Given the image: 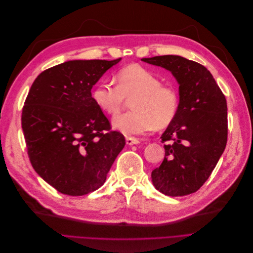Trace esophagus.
Masks as SVG:
<instances>
[{
  "instance_id": "34e87169",
  "label": "esophagus",
  "mask_w": 253,
  "mask_h": 253,
  "mask_svg": "<svg viewBox=\"0 0 253 253\" xmlns=\"http://www.w3.org/2000/svg\"><path fill=\"white\" fill-rule=\"evenodd\" d=\"M126 144H128V145H133V144H138L140 141H139V139H137V138H135V137H126Z\"/></svg>"
}]
</instances>
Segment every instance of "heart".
<instances>
[{"mask_svg":"<svg viewBox=\"0 0 253 253\" xmlns=\"http://www.w3.org/2000/svg\"><path fill=\"white\" fill-rule=\"evenodd\" d=\"M117 84L100 81L91 97L102 112L114 116L126 99H131L132 111L118 115L114 127L125 134H142L153 128L169 126L177 116L180 97L177 88L162 84L157 76L140 65H128L117 73Z\"/></svg>","mask_w":253,"mask_h":253,"instance_id":"obj_1","label":"heart"}]
</instances>
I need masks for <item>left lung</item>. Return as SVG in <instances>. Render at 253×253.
<instances>
[{
	"mask_svg": "<svg viewBox=\"0 0 253 253\" xmlns=\"http://www.w3.org/2000/svg\"><path fill=\"white\" fill-rule=\"evenodd\" d=\"M170 71L179 84L177 116L160 137L164 162L152 171V181L169 196L194 193L209 178L226 148L227 101L207 68L180 56L143 58Z\"/></svg>",
	"mask_w": 253,
	"mask_h": 253,
	"instance_id": "obj_1",
	"label": "left lung"
}]
</instances>
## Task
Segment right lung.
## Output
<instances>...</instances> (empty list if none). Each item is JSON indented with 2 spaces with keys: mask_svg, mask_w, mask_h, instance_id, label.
Returning <instances> with one entry per match:
<instances>
[{
  "mask_svg": "<svg viewBox=\"0 0 253 253\" xmlns=\"http://www.w3.org/2000/svg\"><path fill=\"white\" fill-rule=\"evenodd\" d=\"M121 58L73 60L42 72L22 111L35 171L59 192L81 196L100 188L125 148L120 132L95 104L91 87Z\"/></svg>",
  "mask_w": 253,
  "mask_h": 253,
  "instance_id": "1",
  "label": "right lung"
}]
</instances>
